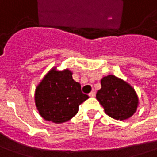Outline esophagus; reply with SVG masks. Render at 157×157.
<instances>
[{
	"label": "esophagus",
	"mask_w": 157,
	"mask_h": 157,
	"mask_svg": "<svg viewBox=\"0 0 157 157\" xmlns=\"http://www.w3.org/2000/svg\"><path fill=\"white\" fill-rule=\"evenodd\" d=\"M89 96L90 97H91V98H93V97H95V91H91L90 93H89Z\"/></svg>",
	"instance_id": "obj_1"
}]
</instances>
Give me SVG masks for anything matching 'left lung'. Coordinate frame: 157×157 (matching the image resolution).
I'll return each mask as SVG.
<instances>
[{
    "instance_id": "obj_1",
    "label": "left lung",
    "mask_w": 157,
    "mask_h": 157,
    "mask_svg": "<svg viewBox=\"0 0 157 157\" xmlns=\"http://www.w3.org/2000/svg\"><path fill=\"white\" fill-rule=\"evenodd\" d=\"M96 98L106 114L116 120L130 118L139 105L135 89L126 81L111 74L101 79V89Z\"/></svg>"
}]
</instances>
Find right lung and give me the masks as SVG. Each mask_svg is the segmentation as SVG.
<instances>
[{
	"instance_id": "1",
	"label": "right lung",
	"mask_w": 157,
	"mask_h": 157,
	"mask_svg": "<svg viewBox=\"0 0 157 157\" xmlns=\"http://www.w3.org/2000/svg\"><path fill=\"white\" fill-rule=\"evenodd\" d=\"M89 97L81 91L79 83L73 80L69 69L57 70L53 66L36 86L34 102L39 114L55 124L69 121Z\"/></svg>"
}]
</instances>
